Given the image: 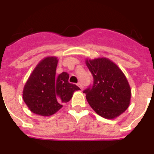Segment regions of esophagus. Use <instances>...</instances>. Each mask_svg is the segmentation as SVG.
<instances>
[{
    "label": "esophagus",
    "instance_id": "esophagus-1",
    "mask_svg": "<svg viewBox=\"0 0 154 154\" xmlns=\"http://www.w3.org/2000/svg\"><path fill=\"white\" fill-rule=\"evenodd\" d=\"M77 85L80 87V89H83V85H82V84L81 83V82H79V83H77Z\"/></svg>",
    "mask_w": 154,
    "mask_h": 154
}]
</instances>
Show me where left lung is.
Returning a JSON list of instances; mask_svg holds the SVG:
<instances>
[{
    "label": "left lung",
    "instance_id": "obj_1",
    "mask_svg": "<svg viewBox=\"0 0 154 154\" xmlns=\"http://www.w3.org/2000/svg\"><path fill=\"white\" fill-rule=\"evenodd\" d=\"M91 72L93 85L85 89L87 101L101 117L113 119L128 109L131 98L129 82L122 70L108 58L86 61Z\"/></svg>",
    "mask_w": 154,
    "mask_h": 154
}]
</instances>
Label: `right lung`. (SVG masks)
<instances>
[{
    "label": "right lung",
    "instance_id": "obj_1",
    "mask_svg": "<svg viewBox=\"0 0 154 154\" xmlns=\"http://www.w3.org/2000/svg\"><path fill=\"white\" fill-rule=\"evenodd\" d=\"M58 60L48 57L41 60L25 83L23 100L30 111L42 116H50L69 101L75 91L80 90L76 85L69 82V74L63 72L56 76Z\"/></svg>",
    "mask_w": 154,
    "mask_h": 154
}]
</instances>
